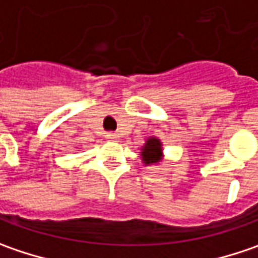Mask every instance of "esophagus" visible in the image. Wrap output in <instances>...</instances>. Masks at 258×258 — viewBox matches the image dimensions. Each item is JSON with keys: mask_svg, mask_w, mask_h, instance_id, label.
<instances>
[{"mask_svg": "<svg viewBox=\"0 0 258 258\" xmlns=\"http://www.w3.org/2000/svg\"><path fill=\"white\" fill-rule=\"evenodd\" d=\"M105 139H107L108 141H118L119 140V136H118V134H115V133H107Z\"/></svg>", "mask_w": 258, "mask_h": 258, "instance_id": "34e87169", "label": "esophagus"}]
</instances>
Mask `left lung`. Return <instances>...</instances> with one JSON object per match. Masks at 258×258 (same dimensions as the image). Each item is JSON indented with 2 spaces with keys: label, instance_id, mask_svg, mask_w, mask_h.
Here are the masks:
<instances>
[{
  "label": "left lung",
  "instance_id": "obj_1",
  "mask_svg": "<svg viewBox=\"0 0 258 258\" xmlns=\"http://www.w3.org/2000/svg\"><path fill=\"white\" fill-rule=\"evenodd\" d=\"M141 160L146 166L157 164L163 160L162 141L157 137H149L141 147Z\"/></svg>",
  "mask_w": 258,
  "mask_h": 258
}]
</instances>
